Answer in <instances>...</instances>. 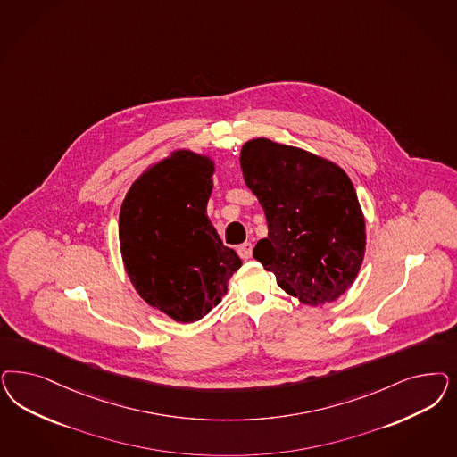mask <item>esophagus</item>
Instances as JSON below:
<instances>
[{
	"mask_svg": "<svg viewBox=\"0 0 457 457\" xmlns=\"http://www.w3.org/2000/svg\"><path fill=\"white\" fill-rule=\"evenodd\" d=\"M237 252H238V255L244 259V261H247V259H251L252 257V244L251 242H245V244H242V245H238L237 247Z\"/></svg>",
	"mask_w": 457,
	"mask_h": 457,
	"instance_id": "esophagus-1",
	"label": "esophagus"
}]
</instances>
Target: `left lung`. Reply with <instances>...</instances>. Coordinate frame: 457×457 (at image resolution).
<instances>
[{
	"mask_svg": "<svg viewBox=\"0 0 457 457\" xmlns=\"http://www.w3.org/2000/svg\"><path fill=\"white\" fill-rule=\"evenodd\" d=\"M240 168L269 230L253 247L255 261L306 306L337 301L352 287L367 247L350 177L337 162L265 137L242 146Z\"/></svg>",
	"mask_w": 457,
	"mask_h": 457,
	"instance_id": "obj_1",
	"label": "left lung"
}]
</instances>
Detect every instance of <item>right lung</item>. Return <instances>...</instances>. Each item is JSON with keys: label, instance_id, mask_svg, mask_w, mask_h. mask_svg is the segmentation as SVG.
Wrapping results in <instances>:
<instances>
[{"label": "right lung", "instance_id": "right-lung-1", "mask_svg": "<svg viewBox=\"0 0 457 457\" xmlns=\"http://www.w3.org/2000/svg\"><path fill=\"white\" fill-rule=\"evenodd\" d=\"M215 162L177 149L136 178L119 213V245L136 293L178 323L202 320L242 265L206 215Z\"/></svg>", "mask_w": 457, "mask_h": 457}]
</instances>
